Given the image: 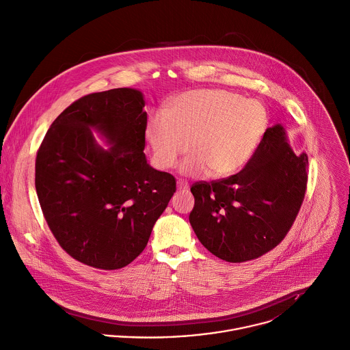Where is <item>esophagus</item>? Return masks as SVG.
I'll use <instances>...</instances> for the list:
<instances>
[{
  "label": "esophagus",
  "instance_id": "34e87169",
  "mask_svg": "<svg viewBox=\"0 0 350 350\" xmlns=\"http://www.w3.org/2000/svg\"><path fill=\"white\" fill-rule=\"evenodd\" d=\"M178 190H179V191H187V190H189V183H187L186 180L179 179V180H178Z\"/></svg>",
  "mask_w": 350,
  "mask_h": 350
}]
</instances>
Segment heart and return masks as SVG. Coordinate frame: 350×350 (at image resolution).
I'll use <instances>...</instances> for the list:
<instances>
[{"label": "heart", "instance_id": "obj_1", "mask_svg": "<svg viewBox=\"0 0 350 350\" xmlns=\"http://www.w3.org/2000/svg\"><path fill=\"white\" fill-rule=\"evenodd\" d=\"M267 111L256 100L220 89H200L174 97L167 111L149 115L145 137L154 163L172 168L179 157L187 176H227L252 157L267 129Z\"/></svg>", "mask_w": 350, "mask_h": 350}]
</instances>
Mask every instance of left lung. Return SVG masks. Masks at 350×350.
I'll return each mask as SVG.
<instances>
[{
	"instance_id": "obj_1",
	"label": "left lung",
	"mask_w": 350,
	"mask_h": 350,
	"mask_svg": "<svg viewBox=\"0 0 350 350\" xmlns=\"http://www.w3.org/2000/svg\"><path fill=\"white\" fill-rule=\"evenodd\" d=\"M306 168V153L293 152L284 127L267 129L242 171L191 186L194 208L189 220L197 238L228 262L269 252L286 237L301 208Z\"/></svg>"
}]
</instances>
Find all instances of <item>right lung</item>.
Returning a JSON list of instances; mask_svg holds the SVG:
<instances>
[{
    "instance_id": "right-lung-1",
    "label": "right lung",
    "mask_w": 350,
    "mask_h": 350,
    "mask_svg": "<svg viewBox=\"0 0 350 350\" xmlns=\"http://www.w3.org/2000/svg\"><path fill=\"white\" fill-rule=\"evenodd\" d=\"M144 107L142 92L130 88L85 96L57 116L37 153L48 226L86 265L119 269L135 260L176 190L171 174L148 164Z\"/></svg>"
}]
</instances>
